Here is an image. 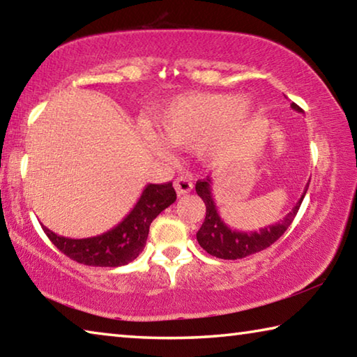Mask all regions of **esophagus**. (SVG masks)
<instances>
[{"instance_id": "1", "label": "esophagus", "mask_w": 357, "mask_h": 357, "mask_svg": "<svg viewBox=\"0 0 357 357\" xmlns=\"http://www.w3.org/2000/svg\"><path fill=\"white\" fill-rule=\"evenodd\" d=\"M173 185H174V190H176V193H178V197L187 195V193H190L193 189L192 181L189 178H184V176L174 179Z\"/></svg>"}]
</instances>
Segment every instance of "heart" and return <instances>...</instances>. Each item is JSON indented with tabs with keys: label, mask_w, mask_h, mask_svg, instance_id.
<instances>
[{
	"label": "heart",
	"mask_w": 357,
	"mask_h": 357,
	"mask_svg": "<svg viewBox=\"0 0 357 357\" xmlns=\"http://www.w3.org/2000/svg\"><path fill=\"white\" fill-rule=\"evenodd\" d=\"M253 112L255 104L245 94L190 93L168 102L157 113L154 124L160 137L172 146H197L200 155L211 157L249 123ZM161 141L153 134L148 135L151 148L167 154L168 146Z\"/></svg>",
	"instance_id": "heart-1"
}]
</instances>
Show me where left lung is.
<instances>
[{"label": "left lung", "instance_id": "1", "mask_svg": "<svg viewBox=\"0 0 357 357\" xmlns=\"http://www.w3.org/2000/svg\"><path fill=\"white\" fill-rule=\"evenodd\" d=\"M291 108L302 113V108L296 104H291ZM309 183H307L304 193L301 195L298 203L294 204V208L289 211L280 222L274 223V225L264 227L259 229V231L247 233L231 229L222 220L213 198V185H211L213 184V179L208 176L206 179L197 181L195 190L198 193V197H200L204 204H206V217H204L203 225L197 233L198 244H200L209 255L222 259H238L249 257L252 253H257L259 250H264L266 247L274 244L275 241L287 231V228L291 225V222L294 220V217L301 208V203L304 200L307 189H309Z\"/></svg>", "mask_w": 357, "mask_h": 357}]
</instances>
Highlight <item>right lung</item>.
<instances>
[{
	"label": "right lung",
	"instance_id": "right-lung-1",
	"mask_svg": "<svg viewBox=\"0 0 357 357\" xmlns=\"http://www.w3.org/2000/svg\"><path fill=\"white\" fill-rule=\"evenodd\" d=\"M176 202L172 183L148 184L130 213L116 227L93 238L72 239L42 225L48 239L77 263L100 268L124 266L140 255L146 245L149 225L162 211Z\"/></svg>",
	"mask_w": 357,
	"mask_h": 357
}]
</instances>
